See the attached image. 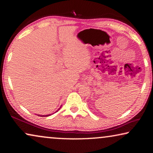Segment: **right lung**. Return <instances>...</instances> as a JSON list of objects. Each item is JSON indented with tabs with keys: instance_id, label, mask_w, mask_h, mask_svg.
<instances>
[{
	"instance_id": "1",
	"label": "right lung",
	"mask_w": 153,
	"mask_h": 153,
	"mask_svg": "<svg viewBox=\"0 0 153 153\" xmlns=\"http://www.w3.org/2000/svg\"><path fill=\"white\" fill-rule=\"evenodd\" d=\"M61 107H60V108H59V109H58L57 111H56V112H57V111H59V109H60V108H61ZM56 112H55V113H56ZM38 115V116H41V117H48V116H49V115Z\"/></svg>"
}]
</instances>
